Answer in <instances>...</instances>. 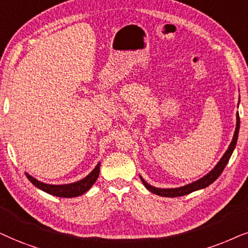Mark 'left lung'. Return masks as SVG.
<instances>
[{
	"instance_id": "1",
	"label": "left lung",
	"mask_w": 248,
	"mask_h": 248,
	"mask_svg": "<svg viewBox=\"0 0 248 248\" xmlns=\"http://www.w3.org/2000/svg\"><path fill=\"white\" fill-rule=\"evenodd\" d=\"M239 124H240V119H239V114L237 113L236 130H235V134H233L232 143H230L229 147H228V150L226 151V153L223 154V156L221 157L219 162L217 163V166L214 167L213 169L206 174V176H204L203 178H201V179L194 181V183H191L189 185H186V186L178 187V188H156V187H153V186H151L150 184H147L146 181H145L143 178L140 177L141 183H143L144 186L146 187L148 190L152 191V193L156 194V195H158V196H163V197L184 196V195H187V194H189V193H193V191H195V190L203 189V188L207 187L209 185H211L213 183V181H216L217 178H219L220 174L222 173L223 169L226 168L227 163L229 162V158H230V156H232L233 150H235L236 144H237V140H238Z\"/></svg>"
}]
</instances>
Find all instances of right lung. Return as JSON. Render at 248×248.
<instances>
[{
	"instance_id": "add662e5",
	"label": "right lung",
	"mask_w": 248,
	"mask_h": 248,
	"mask_svg": "<svg viewBox=\"0 0 248 248\" xmlns=\"http://www.w3.org/2000/svg\"><path fill=\"white\" fill-rule=\"evenodd\" d=\"M100 167L101 163H98L97 166L95 167V169L92 171L88 176H86L84 179L65 185H49L42 183V181L35 179L34 177H31V174H28L27 172H26V176H27L29 181H31L34 186L39 188V189L43 191H45V193L51 194L53 196L67 197V199H69V197L82 195V194H85L86 191L93 186L95 181L97 180L98 174H100Z\"/></svg>"
}]
</instances>
